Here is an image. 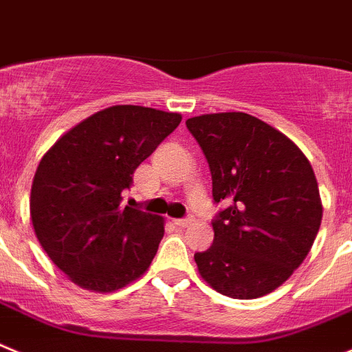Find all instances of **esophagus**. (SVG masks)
I'll use <instances>...</instances> for the list:
<instances>
[{
  "mask_svg": "<svg viewBox=\"0 0 352 352\" xmlns=\"http://www.w3.org/2000/svg\"><path fill=\"white\" fill-rule=\"evenodd\" d=\"M192 221H195L192 217H186V219H173V224H175V226H179V228H186V226H189Z\"/></svg>",
  "mask_w": 352,
  "mask_h": 352,
  "instance_id": "1",
  "label": "esophagus"
}]
</instances>
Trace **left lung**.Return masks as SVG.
<instances>
[{
    "instance_id": "left-lung-1",
    "label": "left lung",
    "mask_w": 352,
    "mask_h": 352,
    "mask_svg": "<svg viewBox=\"0 0 352 352\" xmlns=\"http://www.w3.org/2000/svg\"><path fill=\"white\" fill-rule=\"evenodd\" d=\"M186 126L204 151L215 204L214 243L196 252L208 286L252 300L277 289L303 263L322 219L318 180L294 142L243 112L205 113Z\"/></svg>"
}]
</instances>
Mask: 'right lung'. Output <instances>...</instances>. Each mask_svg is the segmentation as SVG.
I'll list each match as a JSON object with an SVG mask.
<instances>
[{
    "label": "right lung",
    "instance_id": "obj_1",
    "mask_svg": "<svg viewBox=\"0 0 352 352\" xmlns=\"http://www.w3.org/2000/svg\"><path fill=\"white\" fill-rule=\"evenodd\" d=\"M182 121L180 113L116 105L66 131L31 186L34 233L52 263L84 289L112 293L147 272L164 219L122 205L138 164Z\"/></svg>",
    "mask_w": 352,
    "mask_h": 352
}]
</instances>
